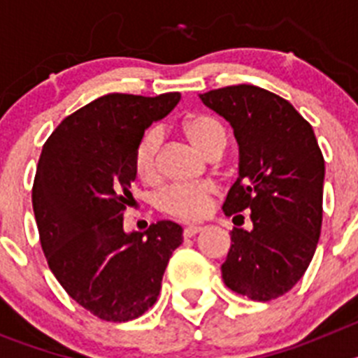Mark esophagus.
<instances>
[{
	"label": "esophagus",
	"mask_w": 358,
	"mask_h": 358,
	"mask_svg": "<svg viewBox=\"0 0 358 358\" xmlns=\"http://www.w3.org/2000/svg\"><path fill=\"white\" fill-rule=\"evenodd\" d=\"M201 231H202L201 226H188L185 227V233H182V235H185V238H192V236H195L197 233H201Z\"/></svg>",
	"instance_id": "esophagus-1"
}]
</instances>
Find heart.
Instances as JSON below:
<instances>
[{
    "instance_id": "1",
    "label": "heart",
    "mask_w": 358,
    "mask_h": 358,
    "mask_svg": "<svg viewBox=\"0 0 358 358\" xmlns=\"http://www.w3.org/2000/svg\"><path fill=\"white\" fill-rule=\"evenodd\" d=\"M182 131L197 150L208 157H218L227 143V132L220 120L210 115H189L182 122ZM161 134L157 129H148L134 148L136 176L141 181L152 182L157 179V150ZM213 202V188L206 182L199 185H173L161 189L157 195V208L163 213L179 220H197L210 211Z\"/></svg>"
}]
</instances>
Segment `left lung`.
<instances>
[{"label": "left lung", "mask_w": 358, "mask_h": 358, "mask_svg": "<svg viewBox=\"0 0 358 358\" xmlns=\"http://www.w3.org/2000/svg\"><path fill=\"white\" fill-rule=\"evenodd\" d=\"M233 127L238 177L224 202L233 227L222 280L233 292L271 301L301 280L314 258L322 222L324 159L314 129L287 102L258 85L199 94Z\"/></svg>", "instance_id": "left-lung-1"}]
</instances>
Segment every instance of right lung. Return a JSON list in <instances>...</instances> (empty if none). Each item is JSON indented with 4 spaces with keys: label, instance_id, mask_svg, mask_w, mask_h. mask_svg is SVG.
I'll return each instance as SVG.
<instances>
[{
    "label": "right lung",
    "instance_id": "1",
    "mask_svg": "<svg viewBox=\"0 0 358 358\" xmlns=\"http://www.w3.org/2000/svg\"><path fill=\"white\" fill-rule=\"evenodd\" d=\"M179 100V93L103 94L62 120L41 152L31 204L44 256L62 289L103 321L143 315L182 243L172 220L143 233L123 229L136 145Z\"/></svg>",
    "mask_w": 358,
    "mask_h": 358
}]
</instances>
